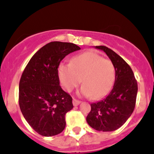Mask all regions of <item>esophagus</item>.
Listing matches in <instances>:
<instances>
[{
    "label": "esophagus",
    "instance_id": "obj_1",
    "mask_svg": "<svg viewBox=\"0 0 154 154\" xmlns=\"http://www.w3.org/2000/svg\"><path fill=\"white\" fill-rule=\"evenodd\" d=\"M80 103H81V101H80V100H76V99H73V106L79 105Z\"/></svg>",
    "mask_w": 154,
    "mask_h": 154
}]
</instances>
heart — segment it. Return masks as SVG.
Listing matches in <instances>:
<instances>
[{"instance_id":"1","label":"heart","mask_w":154,"mask_h":154,"mask_svg":"<svg viewBox=\"0 0 154 154\" xmlns=\"http://www.w3.org/2000/svg\"><path fill=\"white\" fill-rule=\"evenodd\" d=\"M57 73L62 87L71 92L80 83V93L97 100L111 91L116 79V68L110 60L94 51L73 57L70 63H61Z\"/></svg>"}]
</instances>
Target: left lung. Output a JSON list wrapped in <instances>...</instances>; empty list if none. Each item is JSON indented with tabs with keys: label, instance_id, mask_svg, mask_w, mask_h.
Segmentation results:
<instances>
[{
	"label": "left lung",
	"instance_id": "left-lung-1",
	"mask_svg": "<svg viewBox=\"0 0 154 154\" xmlns=\"http://www.w3.org/2000/svg\"><path fill=\"white\" fill-rule=\"evenodd\" d=\"M103 51L116 68V79L110 93L102 100L91 103L86 121L99 131H113L124 124L133 113L138 93V84L130 66L120 56L104 46Z\"/></svg>",
	"mask_w": 154,
	"mask_h": 154
}]
</instances>
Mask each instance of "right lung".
Masks as SVG:
<instances>
[{"label": "right lung", "instance_id": "right-lung-1", "mask_svg": "<svg viewBox=\"0 0 154 154\" xmlns=\"http://www.w3.org/2000/svg\"><path fill=\"white\" fill-rule=\"evenodd\" d=\"M81 50L71 42H51L33 55L19 85V104L23 117L38 134L57 135L66 127L72 97L60 86L57 68L69 54Z\"/></svg>", "mask_w": 154, "mask_h": 154}]
</instances>
